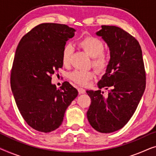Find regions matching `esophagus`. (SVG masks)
Listing matches in <instances>:
<instances>
[{
	"label": "esophagus",
	"instance_id": "obj_1",
	"mask_svg": "<svg viewBox=\"0 0 156 156\" xmlns=\"http://www.w3.org/2000/svg\"><path fill=\"white\" fill-rule=\"evenodd\" d=\"M78 91H79V94H84L85 92H86L85 89L83 88H78Z\"/></svg>",
	"mask_w": 156,
	"mask_h": 156
}]
</instances>
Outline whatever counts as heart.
<instances>
[{
	"instance_id": "obj_1",
	"label": "heart",
	"mask_w": 156,
	"mask_h": 156,
	"mask_svg": "<svg viewBox=\"0 0 156 156\" xmlns=\"http://www.w3.org/2000/svg\"><path fill=\"white\" fill-rule=\"evenodd\" d=\"M79 45L87 54L92 57V66L98 72H104L107 69L109 59L104 53L105 47L103 42L95 37H86L79 42ZM74 51L72 44L67 43L64 47L62 55V62L64 65L69 63L70 58ZM94 74L90 71L75 70L69 74V78L76 84L86 86Z\"/></svg>"
}]
</instances>
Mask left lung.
I'll use <instances>...</instances> for the list:
<instances>
[{"instance_id":"left-lung-1","label":"left lung","mask_w":156,"mask_h":156,"mask_svg":"<svg viewBox=\"0 0 156 156\" xmlns=\"http://www.w3.org/2000/svg\"><path fill=\"white\" fill-rule=\"evenodd\" d=\"M106 42L110 60L106 73L98 82L99 90H87L91 104L87 116L100 133L121 129L133 116L146 88V71L139 42L123 29L102 25L96 33ZM105 88L108 94L103 95Z\"/></svg>"}]
</instances>
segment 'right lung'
I'll return each mask as SVG.
<instances>
[{
  "instance_id": "1",
  "label": "right lung",
  "mask_w": 156,
  "mask_h": 156,
  "mask_svg": "<svg viewBox=\"0 0 156 156\" xmlns=\"http://www.w3.org/2000/svg\"><path fill=\"white\" fill-rule=\"evenodd\" d=\"M75 31L67 25L42 23L25 34L17 47L10 86L23 118L37 131L59 128L78 95L68 82L59 89L51 82L52 74L62 67L63 48Z\"/></svg>"
}]
</instances>
